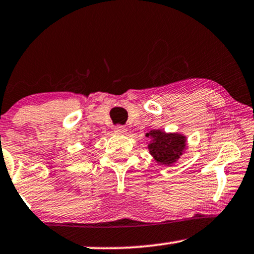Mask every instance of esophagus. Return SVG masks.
I'll return each instance as SVG.
<instances>
[{
    "label": "esophagus",
    "instance_id": "1",
    "mask_svg": "<svg viewBox=\"0 0 254 254\" xmlns=\"http://www.w3.org/2000/svg\"><path fill=\"white\" fill-rule=\"evenodd\" d=\"M114 131L118 134H124V133H127V129L125 127H123V125H117V127H114Z\"/></svg>",
    "mask_w": 254,
    "mask_h": 254
}]
</instances>
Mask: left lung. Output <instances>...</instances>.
Listing matches in <instances>:
<instances>
[{
    "instance_id": "left-lung-1",
    "label": "left lung",
    "mask_w": 254,
    "mask_h": 254,
    "mask_svg": "<svg viewBox=\"0 0 254 254\" xmlns=\"http://www.w3.org/2000/svg\"><path fill=\"white\" fill-rule=\"evenodd\" d=\"M145 136L150 138L147 143L150 155L158 164L171 166L185 152L186 136L177 132H165L163 130H151Z\"/></svg>"
}]
</instances>
